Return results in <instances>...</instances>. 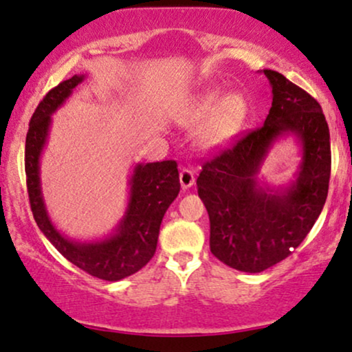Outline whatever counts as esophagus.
<instances>
[{"label": "esophagus", "mask_w": 352, "mask_h": 352, "mask_svg": "<svg viewBox=\"0 0 352 352\" xmlns=\"http://www.w3.org/2000/svg\"><path fill=\"white\" fill-rule=\"evenodd\" d=\"M180 185L182 188H190L193 184H195V175H193V172L190 170V168H184V170L180 172Z\"/></svg>", "instance_id": "1"}]
</instances>
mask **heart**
<instances>
[{
    "instance_id": "b5f03b06",
    "label": "heart",
    "mask_w": 352,
    "mask_h": 352,
    "mask_svg": "<svg viewBox=\"0 0 352 352\" xmlns=\"http://www.w3.org/2000/svg\"><path fill=\"white\" fill-rule=\"evenodd\" d=\"M246 116L245 100L240 96H232L221 87H210L192 99L185 112V120L190 125L204 122L200 140L207 148H221L233 140Z\"/></svg>"
}]
</instances>
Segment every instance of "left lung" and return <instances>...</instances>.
<instances>
[{"mask_svg": "<svg viewBox=\"0 0 352 352\" xmlns=\"http://www.w3.org/2000/svg\"><path fill=\"white\" fill-rule=\"evenodd\" d=\"M273 102L261 127L201 165L199 197L210 218V250L245 273H260L298 248L328 197L329 127L318 100L280 72L265 69ZM293 135L302 162L288 188L273 189L257 179L269 148Z\"/></svg>", "mask_w": 352, "mask_h": 352, "instance_id": "left-lung-1", "label": "left lung"}]
</instances>
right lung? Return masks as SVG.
Here are the masks:
<instances>
[{
	"instance_id": "right-lung-1",
	"label": "right lung",
	"mask_w": 352,
	"mask_h": 352,
	"mask_svg": "<svg viewBox=\"0 0 352 352\" xmlns=\"http://www.w3.org/2000/svg\"><path fill=\"white\" fill-rule=\"evenodd\" d=\"M86 76H72L51 89L31 117L24 151V168L30 204L44 236L72 265L92 276L119 281L152 260L162 218L180 192L175 160L137 164L129 180V204L111 235L100 240L76 241L59 232L47 215L41 192L39 159L50 135L51 116L66 102Z\"/></svg>"
}]
</instances>
